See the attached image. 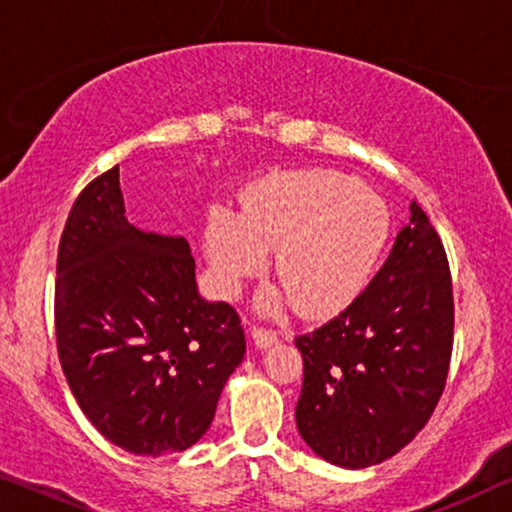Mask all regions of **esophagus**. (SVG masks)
Wrapping results in <instances>:
<instances>
[{
    "label": "esophagus",
    "mask_w": 512,
    "mask_h": 512,
    "mask_svg": "<svg viewBox=\"0 0 512 512\" xmlns=\"http://www.w3.org/2000/svg\"><path fill=\"white\" fill-rule=\"evenodd\" d=\"M250 337H252V342H255L257 349H269V346H274L278 342L276 332L264 330V327H252Z\"/></svg>",
    "instance_id": "34e87169"
}]
</instances>
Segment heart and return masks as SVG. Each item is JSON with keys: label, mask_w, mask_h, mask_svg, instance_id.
<instances>
[{"label": "heart", "mask_w": 512, "mask_h": 512, "mask_svg": "<svg viewBox=\"0 0 512 512\" xmlns=\"http://www.w3.org/2000/svg\"><path fill=\"white\" fill-rule=\"evenodd\" d=\"M391 234L377 194L337 170H292L264 180L243 199L241 215L213 210L203 231L217 290L234 297L260 274L274 250V271L304 316L344 309L370 281ZM283 295L264 292L260 309H281Z\"/></svg>", "instance_id": "1"}]
</instances>
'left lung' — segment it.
Segmentation results:
<instances>
[{"instance_id":"obj_1","label":"left lung","mask_w":512,"mask_h":512,"mask_svg":"<svg viewBox=\"0 0 512 512\" xmlns=\"http://www.w3.org/2000/svg\"><path fill=\"white\" fill-rule=\"evenodd\" d=\"M372 283L309 335L297 428L342 468H367L417 438L438 405L454 344L445 245L417 201Z\"/></svg>"}]
</instances>
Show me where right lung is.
<instances>
[{
    "label": "right lung",
    "mask_w": 512,
    "mask_h": 512,
    "mask_svg": "<svg viewBox=\"0 0 512 512\" xmlns=\"http://www.w3.org/2000/svg\"><path fill=\"white\" fill-rule=\"evenodd\" d=\"M194 269L185 238L126 220L119 166L74 201L58 245V358L81 412L131 454L203 438L243 360L241 318L201 299Z\"/></svg>",
    "instance_id": "add662e5"
}]
</instances>
